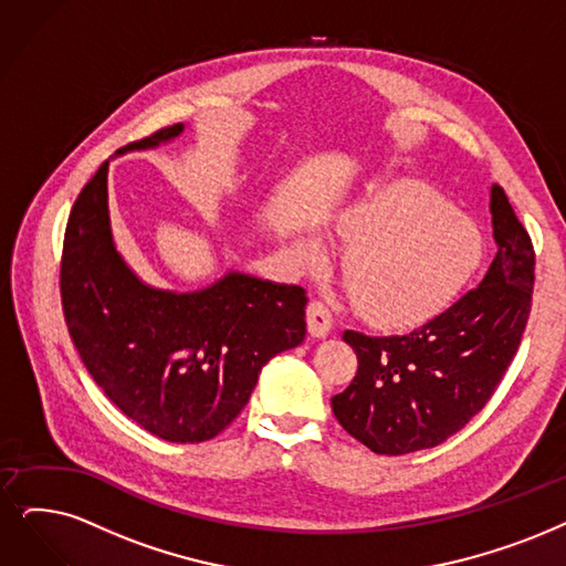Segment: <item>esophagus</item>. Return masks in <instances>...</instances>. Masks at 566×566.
<instances>
[{"label": "esophagus", "instance_id": "34e87169", "mask_svg": "<svg viewBox=\"0 0 566 566\" xmlns=\"http://www.w3.org/2000/svg\"><path fill=\"white\" fill-rule=\"evenodd\" d=\"M306 325L313 338H325L332 332V315L323 302H311L306 308Z\"/></svg>", "mask_w": 566, "mask_h": 566}]
</instances>
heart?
<instances>
[{
	"instance_id": "obj_1",
	"label": "heart",
	"mask_w": 566,
	"mask_h": 566,
	"mask_svg": "<svg viewBox=\"0 0 566 566\" xmlns=\"http://www.w3.org/2000/svg\"><path fill=\"white\" fill-rule=\"evenodd\" d=\"M327 232L350 245L344 279L359 315L390 329L422 325L448 308L483 255L479 224L418 184L367 190L329 220ZM292 243L302 262L325 260L318 232H297Z\"/></svg>"
}]
</instances>
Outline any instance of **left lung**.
<instances>
[{
    "label": "left lung",
    "instance_id": "left-lung-1",
    "mask_svg": "<svg viewBox=\"0 0 566 566\" xmlns=\"http://www.w3.org/2000/svg\"><path fill=\"white\" fill-rule=\"evenodd\" d=\"M496 255L479 287L401 336L344 332L357 376L332 397L350 437L378 455L443 443L476 416L523 338L534 287V248L500 186L490 188Z\"/></svg>",
    "mask_w": 566,
    "mask_h": 566
}]
</instances>
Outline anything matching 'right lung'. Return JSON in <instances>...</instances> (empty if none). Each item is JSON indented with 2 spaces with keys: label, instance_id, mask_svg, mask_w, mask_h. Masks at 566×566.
<instances>
[{
  "label": "right lung",
  "instance_id": "add662e5",
  "mask_svg": "<svg viewBox=\"0 0 566 566\" xmlns=\"http://www.w3.org/2000/svg\"><path fill=\"white\" fill-rule=\"evenodd\" d=\"M184 132V123L171 125L116 157L165 146ZM111 160L66 222V327L90 376L127 418L171 443L209 441L241 413L266 361L304 342L306 292L234 269L192 292L139 279L111 232Z\"/></svg>",
  "mask_w": 566,
  "mask_h": 566
}]
</instances>
